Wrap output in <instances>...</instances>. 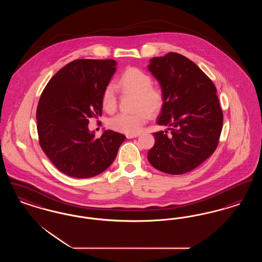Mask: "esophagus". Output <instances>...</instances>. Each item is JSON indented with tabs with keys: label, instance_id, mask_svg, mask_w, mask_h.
I'll return each mask as SVG.
<instances>
[{
	"label": "esophagus",
	"instance_id": "34e87169",
	"mask_svg": "<svg viewBox=\"0 0 262 262\" xmlns=\"http://www.w3.org/2000/svg\"><path fill=\"white\" fill-rule=\"evenodd\" d=\"M139 136L138 134H136V135H126L125 137H126V138H134V137H137Z\"/></svg>",
	"mask_w": 262,
	"mask_h": 262
}]
</instances>
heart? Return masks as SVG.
<instances>
[{"label": "heart", "mask_w": 262, "mask_h": 262, "mask_svg": "<svg viewBox=\"0 0 262 262\" xmlns=\"http://www.w3.org/2000/svg\"><path fill=\"white\" fill-rule=\"evenodd\" d=\"M118 88L125 93L137 94L134 113H119L108 121L113 130L126 135H136L149 120L150 115L160 112L164 106V93L161 88L152 85V77L144 71L129 67L118 79ZM103 109L112 113L118 106L117 90L113 83L107 84L101 94Z\"/></svg>", "instance_id": "1"}]
</instances>
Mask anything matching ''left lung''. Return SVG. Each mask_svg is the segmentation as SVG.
Returning a JSON list of instances; mask_svg holds the SVG:
<instances>
[{
	"mask_svg": "<svg viewBox=\"0 0 262 262\" xmlns=\"http://www.w3.org/2000/svg\"><path fill=\"white\" fill-rule=\"evenodd\" d=\"M150 72L161 84L164 106L148 161L157 170L186 174L208 159L219 143L223 112L211 79L187 57L170 52L150 60Z\"/></svg>",
	"mask_w": 262,
	"mask_h": 262,
	"instance_id": "1",
	"label": "left lung"
}]
</instances>
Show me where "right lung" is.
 Listing matches in <instances>:
<instances>
[{
  "instance_id": "obj_1",
  "label": "right lung",
  "mask_w": 262,
  "mask_h": 262,
  "mask_svg": "<svg viewBox=\"0 0 262 262\" xmlns=\"http://www.w3.org/2000/svg\"><path fill=\"white\" fill-rule=\"evenodd\" d=\"M114 60L80 59L54 75L38 102L39 144L64 174L85 179L104 172L125 137L105 130L99 138L88 129L89 119L102 115L101 94L116 71Z\"/></svg>"
}]
</instances>
